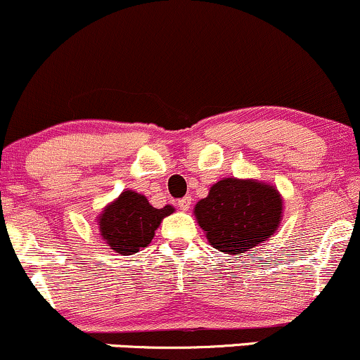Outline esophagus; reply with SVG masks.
Wrapping results in <instances>:
<instances>
[{
	"label": "esophagus",
	"instance_id": "obj_1",
	"mask_svg": "<svg viewBox=\"0 0 360 360\" xmlns=\"http://www.w3.org/2000/svg\"><path fill=\"white\" fill-rule=\"evenodd\" d=\"M191 203H193L191 196H184V198H181L179 201H177V206H179V208L183 210V212H188L189 206H191Z\"/></svg>",
	"mask_w": 360,
	"mask_h": 360
}]
</instances>
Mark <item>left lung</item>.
<instances>
[{
    "label": "left lung",
    "mask_w": 360,
    "mask_h": 360,
    "mask_svg": "<svg viewBox=\"0 0 360 360\" xmlns=\"http://www.w3.org/2000/svg\"><path fill=\"white\" fill-rule=\"evenodd\" d=\"M283 200L272 186L249 179L218 181L194 208L208 242L225 254H243L278 229Z\"/></svg>",
    "instance_id": "8db88e82"
}]
</instances>
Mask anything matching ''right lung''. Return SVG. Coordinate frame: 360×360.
Masks as SVG:
<instances>
[{
  "mask_svg": "<svg viewBox=\"0 0 360 360\" xmlns=\"http://www.w3.org/2000/svg\"><path fill=\"white\" fill-rule=\"evenodd\" d=\"M172 212V206L154 208L142 194L123 191L118 200L106 206L101 213L100 232L103 240L118 254H135L152 242L162 218Z\"/></svg>",
  "mask_w": 360,
  "mask_h": 360,
  "instance_id": "right-lung-1",
  "label": "right lung"
}]
</instances>
